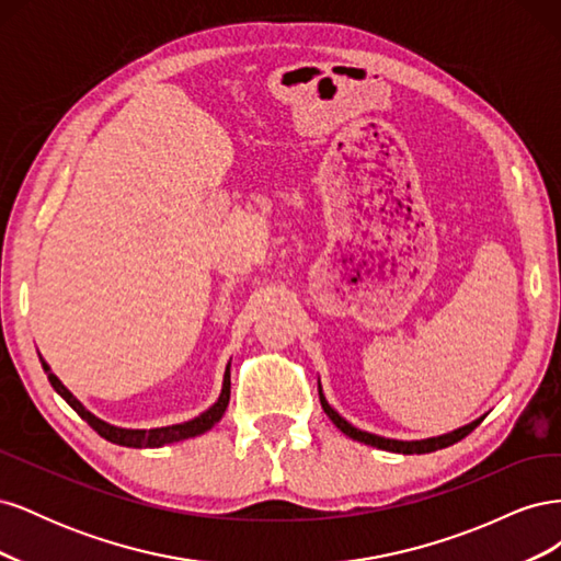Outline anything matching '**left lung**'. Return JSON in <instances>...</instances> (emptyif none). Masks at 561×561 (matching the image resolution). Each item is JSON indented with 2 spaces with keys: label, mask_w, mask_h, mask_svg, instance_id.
<instances>
[{
  "label": "left lung",
  "mask_w": 561,
  "mask_h": 561,
  "mask_svg": "<svg viewBox=\"0 0 561 561\" xmlns=\"http://www.w3.org/2000/svg\"><path fill=\"white\" fill-rule=\"evenodd\" d=\"M318 396H320V404L322 410H325V414L330 416V421L334 423V426L342 431L344 435L358 439V443H365L369 447H377V449H386V451H396V454H428V451H437V449H445L454 443H458V439H463L468 433H472L474 428L480 426L482 419H474L472 423H468V426H461L456 428L451 433H445V435H437V437H426V439H393V437H381V435H375V433H367V431H360L355 428L353 423H348L342 414H339L336 410H332L330 402L325 400V396H322V386L318 381Z\"/></svg>",
  "instance_id": "obj_1"
}]
</instances>
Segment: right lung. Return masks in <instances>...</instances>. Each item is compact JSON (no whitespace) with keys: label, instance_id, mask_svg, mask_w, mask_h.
I'll return each instance as SVG.
<instances>
[{"label":"right lung","instance_id":"right-lung-1","mask_svg":"<svg viewBox=\"0 0 561 561\" xmlns=\"http://www.w3.org/2000/svg\"><path fill=\"white\" fill-rule=\"evenodd\" d=\"M42 367L46 371V377L54 386L56 393L72 407V410L89 423V426L100 435L110 439L114 445H122V447H135V449H142V447H163V445H171V443H180V439L186 437H196L203 435L206 431H210L215 423L225 416L227 412V404H229V396H231V363L225 369V381H222V393H219L217 402L213 407H208L206 412L194 416L192 421H184V423H173V426H163V428H149V431H138V428H118L112 426V423L98 419L95 414H91L87 407H83L70 390L62 386V381L50 371V367L46 365V360L39 355Z\"/></svg>","mask_w":561,"mask_h":561}]
</instances>
